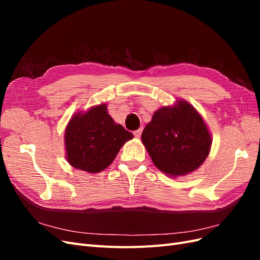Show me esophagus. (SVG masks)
Wrapping results in <instances>:
<instances>
[{
  "instance_id": "34e87169",
  "label": "esophagus",
  "mask_w": 260,
  "mask_h": 260,
  "mask_svg": "<svg viewBox=\"0 0 260 260\" xmlns=\"http://www.w3.org/2000/svg\"><path fill=\"white\" fill-rule=\"evenodd\" d=\"M142 130H143L142 128H140V129L136 130V131H133V135H135L136 138H140L141 135H142Z\"/></svg>"
}]
</instances>
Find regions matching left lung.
Segmentation results:
<instances>
[{"label": "left lung", "mask_w": 260, "mask_h": 260, "mask_svg": "<svg viewBox=\"0 0 260 260\" xmlns=\"http://www.w3.org/2000/svg\"><path fill=\"white\" fill-rule=\"evenodd\" d=\"M141 139L155 166L172 177L198 169L211 145L203 118L184 101L155 112Z\"/></svg>", "instance_id": "1"}]
</instances>
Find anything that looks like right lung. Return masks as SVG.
<instances>
[{"mask_svg": "<svg viewBox=\"0 0 260 260\" xmlns=\"http://www.w3.org/2000/svg\"><path fill=\"white\" fill-rule=\"evenodd\" d=\"M133 135L114 122L106 104L77 114L65 132L67 160L73 167L96 174L113 162L121 146Z\"/></svg>", "mask_w": 260, "mask_h": 260, "instance_id": "obj_1", "label": "right lung"}]
</instances>
